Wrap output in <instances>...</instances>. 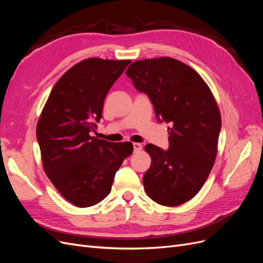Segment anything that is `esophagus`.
I'll list each match as a JSON object with an SVG mask.
<instances>
[{
    "label": "esophagus",
    "mask_w": 263,
    "mask_h": 263,
    "mask_svg": "<svg viewBox=\"0 0 263 263\" xmlns=\"http://www.w3.org/2000/svg\"><path fill=\"white\" fill-rule=\"evenodd\" d=\"M133 147H134V153H138V151H140L142 148V146L138 144V142H133Z\"/></svg>",
    "instance_id": "esophagus-1"
}]
</instances>
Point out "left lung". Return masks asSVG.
<instances>
[{"instance_id": "left-lung-1", "label": "left lung", "mask_w": 263, "mask_h": 263, "mask_svg": "<svg viewBox=\"0 0 263 263\" xmlns=\"http://www.w3.org/2000/svg\"><path fill=\"white\" fill-rule=\"evenodd\" d=\"M126 74L148 95L158 121L170 124L168 149L145 147L151 158L142 179L146 193L160 205H181L198 193L216 159L221 126L217 103L202 77L177 59L135 61Z\"/></svg>"}]
</instances>
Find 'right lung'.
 Wrapping results in <instances>:
<instances>
[{
	"label": "right lung",
	"instance_id": "add662e5",
	"mask_svg": "<svg viewBox=\"0 0 263 263\" xmlns=\"http://www.w3.org/2000/svg\"><path fill=\"white\" fill-rule=\"evenodd\" d=\"M130 60L89 58L54 84L38 119L36 136L45 173L59 193L78 208L109 194L116 171L133 144L91 136L102 117L107 92Z\"/></svg>",
	"mask_w": 263,
	"mask_h": 263
}]
</instances>
